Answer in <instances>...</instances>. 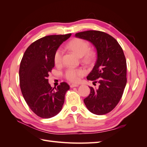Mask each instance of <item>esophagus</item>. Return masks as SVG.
Instances as JSON below:
<instances>
[{"label": "esophagus", "instance_id": "34e87169", "mask_svg": "<svg viewBox=\"0 0 147 147\" xmlns=\"http://www.w3.org/2000/svg\"><path fill=\"white\" fill-rule=\"evenodd\" d=\"M78 86H79V85H78V84H70V87H71V88L76 87H78Z\"/></svg>", "mask_w": 147, "mask_h": 147}]
</instances>
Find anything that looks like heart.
I'll return each instance as SVG.
<instances>
[{
    "label": "heart",
    "mask_w": 147,
    "mask_h": 147,
    "mask_svg": "<svg viewBox=\"0 0 147 147\" xmlns=\"http://www.w3.org/2000/svg\"><path fill=\"white\" fill-rule=\"evenodd\" d=\"M67 47L78 57H82L83 60L86 62L90 63L94 58L93 52L89 51V45L86 41L80 38H74L67 45ZM63 51L61 48H58L55 51L53 60L55 64L58 66L62 63ZM86 71L84 68H68L65 73L66 79L71 82H79L80 77L84 76Z\"/></svg>",
    "instance_id": "b5f03b06"
}]
</instances>
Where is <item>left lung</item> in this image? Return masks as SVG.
Segmentation results:
<instances>
[{
    "label": "left lung",
    "instance_id": "8db88e82",
    "mask_svg": "<svg viewBox=\"0 0 147 147\" xmlns=\"http://www.w3.org/2000/svg\"><path fill=\"white\" fill-rule=\"evenodd\" d=\"M75 36L90 42L96 49V63L87 79H97L99 86L98 89L90 87V94L84 102L94 115H105L118 104L126 85V61L123 49L115 38L102 31L80 32Z\"/></svg>",
    "mask_w": 147,
    "mask_h": 147
}]
</instances>
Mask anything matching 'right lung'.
Listing matches in <instances>:
<instances>
[{"instance_id":"obj_1","label":"right lung","mask_w":147,"mask_h":147,"mask_svg":"<svg viewBox=\"0 0 147 147\" xmlns=\"http://www.w3.org/2000/svg\"><path fill=\"white\" fill-rule=\"evenodd\" d=\"M71 34L50 35L33 42L24 52L19 67L21 90L29 108L37 116L50 118L62 109L70 87L61 82L57 88L48 83L49 73L55 66V52Z\"/></svg>"}]
</instances>
